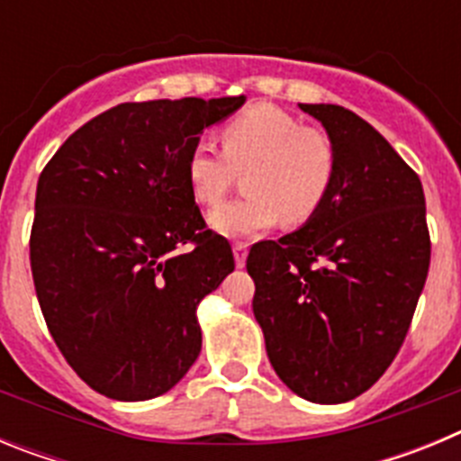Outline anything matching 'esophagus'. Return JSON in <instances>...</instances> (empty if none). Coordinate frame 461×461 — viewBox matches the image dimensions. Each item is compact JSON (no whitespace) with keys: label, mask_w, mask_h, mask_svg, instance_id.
Wrapping results in <instances>:
<instances>
[{"label":"esophagus","mask_w":461,"mask_h":461,"mask_svg":"<svg viewBox=\"0 0 461 461\" xmlns=\"http://www.w3.org/2000/svg\"><path fill=\"white\" fill-rule=\"evenodd\" d=\"M233 254H235V266L242 267L244 260H247V244H244V242H235L233 244Z\"/></svg>","instance_id":"esophagus-1"}]
</instances>
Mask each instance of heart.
<instances>
[{
    "mask_svg": "<svg viewBox=\"0 0 461 461\" xmlns=\"http://www.w3.org/2000/svg\"><path fill=\"white\" fill-rule=\"evenodd\" d=\"M219 145L195 142L185 161L194 201L214 207L244 175L242 201L210 214V226L226 238H247L279 219L295 226L312 219L328 198L337 175V148L316 126H304L286 110L260 104L219 129Z\"/></svg>",
    "mask_w": 461,
    "mask_h": 461,
    "instance_id": "b5f03b06",
    "label": "heart"
}]
</instances>
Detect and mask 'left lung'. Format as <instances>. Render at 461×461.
Here are the masks:
<instances>
[{"instance_id": "8db88e82", "label": "left lung", "mask_w": 461, "mask_h": 461, "mask_svg": "<svg viewBox=\"0 0 461 461\" xmlns=\"http://www.w3.org/2000/svg\"><path fill=\"white\" fill-rule=\"evenodd\" d=\"M337 148L335 185L300 230L256 242L247 272L276 376L303 399L341 404L393 365L429 270L420 177L369 122L300 104Z\"/></svg>"}]
</instances>
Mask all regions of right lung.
I'll use <instances>...</instances> for the list:
<instances>
[{"instance_id": "add662e5", "label": "right lung", "mask_w": 461, "mask_h": 461, "mask_svg": "<svg viewBox=\"0 0 461 461\" xmlns=\"http://www.w3.org/2000/svg\"><path fill=\"white\" fill-rule=\"evenodd\" d=\"M244 96L120 104L67 138L36 185L30 263L57 348L120 402L168 393L201 353L195 309L235 270L186 185L205 126Z\"/></svg>"}]
</instances>
